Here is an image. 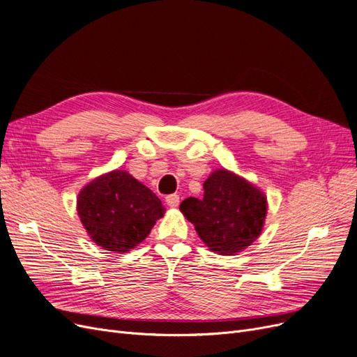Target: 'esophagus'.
Instances as JSON below:
<instances>
[{
  "label": "esophagus",
  "mask_w": 357,
  "mask_h": 357,
  "mask_svg": "<svg viewBox=\"0 0 357 357\" xmlns=\"http://www.w3.org/2000/svg\"><path fill=\"white\" fill-rule=\"evenodd\" d=\"M166 203L169 207H178L179 206V195L170 194L166 197Z\"/></svg>",
  "instance_id": "1"
}]
</instances>
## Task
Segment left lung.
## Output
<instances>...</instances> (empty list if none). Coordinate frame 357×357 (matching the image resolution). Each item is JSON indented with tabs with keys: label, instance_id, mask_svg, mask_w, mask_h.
Here are the masks:
<instances>
[{
	"label": "left lung",
	"instance_id": "obj_1",
	"mask_svg": "<svg viewBox=\"0 0 357 357\" xmlns=\"http://www.w3.org/2000/svg\"><path fill=\"white\" fill-rule=\"evenodd\" d=\"M204 195L188 197L179 206L210 252L234 256L252 245L263 231L268 199L255 183L225 167L203 183Z\"/></svg>",
	"mask_w": 357,
	"mask_h": 357
}]
</instances>
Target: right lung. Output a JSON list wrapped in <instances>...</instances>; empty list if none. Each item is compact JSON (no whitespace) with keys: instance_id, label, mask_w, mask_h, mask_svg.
I'll use <instances>...</instances> for the list:
<instances>
[{"instance_id":"1","label":"right lung","mask_w":357,"mask_h":357,"mask_svg":"<svg viewBox=\"0 0 357 357\" xmlns=\"http://www.w3.org/2000/svg\"><path fill=\"white\" fill-rule=\"evenodd\" d=\"M76 210L89 238L116 253H128L142 243L166 212L150 188L121 169L84 185Z\"/></svg>"}]
</instances>
